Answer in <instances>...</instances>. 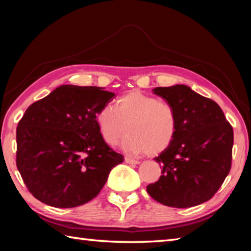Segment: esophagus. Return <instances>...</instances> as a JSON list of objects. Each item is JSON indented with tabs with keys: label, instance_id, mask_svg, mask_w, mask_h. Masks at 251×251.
Segmentation results:
<instances>
[{
	"label": "esophagus",
	"instance_id": "1",
	"mask_svg": "<svg viewBox=\"0 0 251 251\" xmlns=\"http://www.w3.org/2000/svg\"><path fill=\"white\" fill-rule=\"evenodd\" d=\"M125 161L127 164H131V165H137L139 164L138 160H136L134 158H130V157H125Z\"/></svg>",
	"mask_w": 251,
	"mask_h": 251
}]
</instances>
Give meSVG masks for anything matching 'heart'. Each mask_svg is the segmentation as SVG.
Instances as JSON below:
<instances>
[{
    "instance_id": "1",
    "label": "heart",
    "mask_w": 251,
    "mask_h": 251,
    "mask_svg": "<svg viewBox=\"0 0 251 251\" xmlns=\"http://www.w3.org/2000/svg\"><path fill=\"white\" fill-rule=\"evenodd\" d=\"M104 142L115 146L127 129L123 150L131 155H156L171 146L177 134V116L165 100L138 90L126 93L116 100L115 108L106 105L96 115Z\"/></svg>"
}]
</instances>
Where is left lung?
<instances>
[{"label":"left lung","instance_id":"left-lung-1","mask_svg":"<svg viewBox=\"0 0 251 251\" xmlns=\"http://www.w3.org/2000/svg\"><path fill=\"white\" fill-rule=\"evenodd\" d=\"M152 91L175 109L177 134L154 158L163 175L147 186V193L165 206L201 205L217 193L230 172L232 127L216 101L186 85Z\"/></svg>","mask_w":251,"mask_h":251}]
</instances>
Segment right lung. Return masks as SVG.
<instances>
[{
  "mask_svg": "<svg viewBox=\"0 0 251 251\" xmlns=\"http://www.w3.org/2000/svg\"><path fill=\"white\" fill-rule=\"evenodd\" d=\"M114 97L101 87L62 85L25 110L16 128V166L36 199L72 208L100 194L109 172L124 160L96 123Z\"/></svg>",
  "mask_w": 251,
  "mask_h": 251,
  "instance_id": "1",
  "label": "right lung"
}]
</instances>
